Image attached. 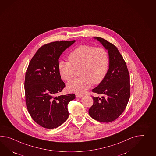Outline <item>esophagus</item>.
I'll return each mask as SVG.
<instances>
[{
	"label": "esophagus",
	"mask_w": 156,
	"mask_h": 156,
	"mask_svg": "<svg viewBox=\"0 0 156 156\" xmlns=\"http://www.w3.org/2000/svg\"><path fill=\"white\" fill-rule=\"evenodd\" d=\"M76 96L77 97H82L83 95L81 94H76Z\"/></svg>",
	"instance_id": "1"
}]
</instances>
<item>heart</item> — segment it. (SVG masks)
Returning <instances> with one entry per match:
<instances>
[{
    "mask_svg": "<svg viewBox=\"0 0 156 156\" xmlns=\"http://www.w3.org/2000/svg\"><path fill=\"white\" fill-rule=\"evenodd\" d=\"M68 62L60 61L58 71L61 78L69 81L79 70L81 76L69 81L67 85L69 91L84 93L92 83H101L107 76L110 59L108 51L102 48L82 44L74 49L68 56Z\"/></svg>",
    "mask_w": 156,
    "mask_h": 156,
    "instance_id": "heart-1",
    "label": "heart"
}]
</instances>
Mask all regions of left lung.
I'll use <instances>...</instances> for the list:
<instances>
[{"label": "left lung", "mask_w": 156, "mask_h": 156, "mask_svg": "<svg viewBox=\"0 0 156 156\" xmlns=\"http://www.w3.org/2000/svg\"><path fill=\"white\" fill-rule=\"evenodd\" d=\"M108 50L110 64L104 81L92 90L102 97L92 96L93 104L89 114L100 122L109 123L116 119L124 112L130 97V81L128 68L124 59L115 45L97 37Z\"/></svg>", "instance_id": "obj_1"}]
</instances>
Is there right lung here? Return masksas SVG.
<instances>
[{"mask_svg":"<svg viewBox=\"0 0 156 156\" xmlns=\"http://www.w3.org/2000/svg\"><path fill=\"white\" fill-rule=\"evenodd\" d=\"M75 40L44 44L36 52L25 73L24 88L28 112L34 120L47 129L57 128L68 118V103L75 94L56 95L66 87L58 71L62 53Z\"/></svg>","mask_w":156,"mask_h":156,"instance_id":"right-lung-1","label":"right lung"}]
</instances>
